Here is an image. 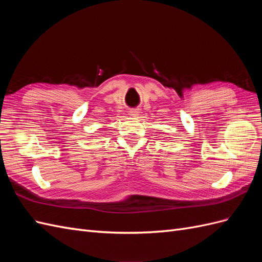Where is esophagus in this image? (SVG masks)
<instances>
[{
  "label": "esophagus",
  "mask_w": 262,
  "mask_h": 262,
  "mask_svg": "<svg viewBox=\"0 0 262 262\" xmlns=\"http://www.w3.org/2000/svg\"><path fill=\"white\" fill-rule=\"evenodd\" d=\"M129 113H130L131 116H138L139 115V110L138 109H131Z\"/></svg>",
  "instance_id": "esophagus-1"
}]
</instances>
